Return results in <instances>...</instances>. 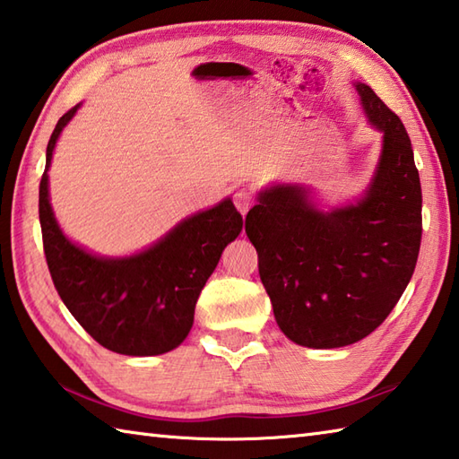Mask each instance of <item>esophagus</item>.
<instances>
[{
	"label": "esophagus",
	"mask_w": 459,
	"mask_h": 459,
	"mask_svg": "<svg viewBox=\"0 0 459 459\" xmlns=\"http://www.w3.org/2000/svg\"><path fill=\"white\" fill-rule=\"evenodd\" d=\"M232 203H235V206L242 214H247L250 206L255 204V195L250 193L248 188H238V191L232 195Z\"/></svg>",
	"instance_id": "1"
}]
</instances>
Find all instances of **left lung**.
I'll list each match as a JSON object with an SVG mask.
<instances>
[{
    "label": "left lung",
    "mask_w": 459,
    "mask_h": 459,
    "mask_svg": "<svg viewBox=\"0 0 459 459\" xmlns=\"http://www.w3.org/2000/svg\"><path fill=\"white\" fill-rule=\"evenodd\" d=\"M368 119L384 133L362 201L330 212L307 188L276 185L245 221L278 326L308 348L354 344L378 328L406 290L421 242V185L400 117L356 83Z\"/></svg>",
    "instance_id": "left-lung-1"
}]
</instances>
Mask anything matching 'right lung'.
<instances>
[{
	"label": "right lung",
	"instance_id": "add662e5",
	"mask_svg": "<svg viewBox=\"0 0 459 459\" xmlns=\"http://www.w3.org/2000/svg\"><path fill=\"white\" fill-rule=\"evenodd\" d=\"M79 105L57 121L39 183L43 253L63 304L93 340L125 356H157L177 348L193 326L195 304L238 237L242 217L230 199L178 222L165 238L127 258L89 255L63 235L53 217L48 169L56 141Z\"/></svg>",
	"mask_w": 459,
	"mask_h": 459
}]
</instances>
